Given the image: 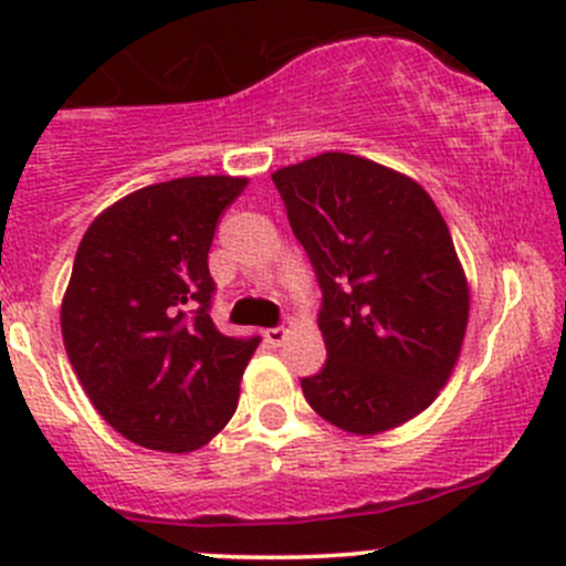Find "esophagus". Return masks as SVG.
I'll return each instance as SVG.
<instances>
[{"instance_id": "obj_1", "label": "esophagus", "mask_w": 566, "mask_h": 566, "mask_svg": "<svg viewBox=\"0 0 566 566\" xmlns=\"http://www.w3.org/2000/svg\"><path fill=\"white\" fill-rule=\"evenodd\" d=\"M265 339H268V345H273V347L284 345V339H287V328H268Z\"/></svg>"}]
</instances>
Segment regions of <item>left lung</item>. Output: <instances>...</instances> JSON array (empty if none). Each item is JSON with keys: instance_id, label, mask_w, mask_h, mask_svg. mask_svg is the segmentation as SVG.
<instances>
[{"instance_id": "1", "label": "left lung", "mask_w": 566, "mask_h": 566, "mask_svg": "<svg viewBox=\"0 0 566 566\" xmlns=\"http://www.w3.org/2000/svg\"><path fill=\"white\" fill-rule=\"evenodd\" d=\"M271 177L323 290L328 358L301 380L306 402L356 436L405 424L447 386L471 306L441 210L408 175L347 153Z\"/></svg>"}]
</instances>
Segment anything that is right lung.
Segmentation results:
<instances>
[{
    "instance_id": "obj_1",
    "label": "right lung",
    "mask_w": 566,
    "mask_h": 566,
    "mask_svg": "<svg viewBox=\"0 0 566 566\" xmlns=\"http://www.w3.org/2000/svg\"><path fill=\"white\" fill-rule=\"evenodd\" d=\"M247 177L199 175L128 193L90 224L62 298V339L90 402L128 441L193 452L224 430L260 336L210 319L219 216Z\"/></svg>"
}]
</instances>
